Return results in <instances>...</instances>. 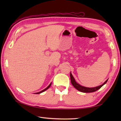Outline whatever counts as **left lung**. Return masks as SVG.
<instances>
[{
    "label": "left lung",
    "mask_w": 121,
    "mask_h": 121,
    "mask_svg": "<svg viewBox=\"0 0 121 121\" xmlns=\"http://www.w3.org/2000/svg\"><path fill=\"white\" fill-rule=\"evenodd\" d=\"M70 78H71V83L72 84V85L75 87L77 90H78V91H80L83 92H92L96 91H97V90H98L99 89L101 88L102 86H104V85L107 83L108 80V79H107V80H106V81L105 82L104 84H102V85H100L99 86H97L96 87H92V88H89V87H86L82 86L81 85L78 84V83H76V82L75 81V79H74V77L73 76L71 72L70 73Z\"/></svg>",
    "instance_id": "1"
}]
</instances>
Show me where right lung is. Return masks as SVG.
Returning a JSON list of instances; mask_svg holds the SVG:
<instances>
[{
	"mask_svg": "<svg viewBox=\"0 0 121 121\" xmlns=\"http://www.w3.org/2000/svg\"><path fill=\"white\" fill-rule=\"evenodd\" d=\"M51 83L49 84V86L47 87V88H46L45 89L43 90V91H39V92H36V93H34V94H40V93H42V92H43V91H46V90L48 89L49 88V87H50V86H51Z\"/></svg>",
	"mask_w": 121,
	"mask_h": 121,
	"instance_id": "1",
	"label": "right lung"
}]
</instances>
